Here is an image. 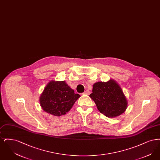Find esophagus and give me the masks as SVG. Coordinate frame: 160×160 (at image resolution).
<instances>
[{
    "label": "esophagus",
    "mask_w": 160,
    "mask_h": 160,
    "mask_svg": "<svg viewBox=\"0 0 160 160\" xmlns=\"http://www.w3.org/2000/svg\"><path fill=\"white\" fill-rule=\"evenodd\" d=\"M91 93V92L88 90L84 92L83 94H86V95H89Z\"/></svg>",
    "instance_id": "obj_1"
}]
</instances>
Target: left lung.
<instances>
[{
	"label": "left lung",
	"instance_id": "8db88e82",
	"mask_svg": "<svg viewBox=\"0 0 160 160\" xmlns=\"http://www.w3.org/2000/svg\"><path fill=\"white\" fill-rule=\"evenodd\" d=\"M94 101L99 112L108 118H114L125 112L128 101L121 88L114 81L99 82L93 85L89 95Z\"/></svg>",
	"mask_w": 160,
	"mask_h": 160
}]
</instances>
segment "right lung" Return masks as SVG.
Returning <instances> with one entry per match:
<instances>
[{
  "instance_id": "obj_1",
  "label": "right lung",
  "mask_w": 160,
  "mask_h": 160,
  "mask_svg": "<svg viewBox=\"0 0 160 160\" xmlns=\"http://www.w3.org/2000/svg\"><path fill=\"white\" fill-rule=\"evenodd\" d=\"M80 97L65 81L52 80L46 85L39 97V102L47 113L61 116L68 112Z\"/></svg>"
}]
</instances>
